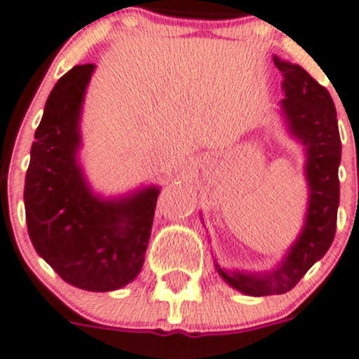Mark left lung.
Here are the masks:
<instances>
[{"instance_id": "obj_1", "label": "left lung", "mask_w": 359, "mask_h": 359, "mask_svg": "<svg viewBox=\"0 0 359 359\" xmlns=\"http://www.w3.org/2000/svg\"><path fill=\"white\" fill-rule=\"evenodd\" d=\"M274 65L283 74L281 113L289 133L306 149L304 175L308 180V209L304 226L280 266L267 273L225 271L216 264L219 276L246 296L285 294L296 287L317 260L326 255L337 232L340 202L338 166L341 143L337 109L330 92L311 78L303 67L274 56Z\"/></svg>"}]
</instances>
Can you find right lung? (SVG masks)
Listing matches in <instances>:
<instances>
[{"label":"right lung","instance_id":"1","mask_svg":"<svg viewBox=\"0 0 359 359\" xmlns=\"http://www.w3.org/2000/svg\"><path fill=\"white\" fill-rule=\"evenodd\" d=\"M93 69L76 65L49 93L32 145L25 209L33 248L62 280L109 292L142 271L159 189L104 200L86 184L78 163L79 120Z\"/></svg>","mask_w":359,"mask_h":359}]
</instances>
